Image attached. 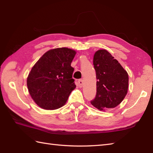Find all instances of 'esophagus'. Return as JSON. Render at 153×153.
Segmentation results:
<instances>
[{
    "label": "esophagus",
    "mask_w": 153,
    "mask_h": 153,
    "mask_svg": "<svg viewBox=\"0 0 153 153\" xmlns=\"http://www.w3.org/2000/svg\"><path fill=\"white\" fill-rule=\"evenodd\" d=\"M78 83H79V85L82 87V85H83V79H80L79 81H78Z\"/></svg>",
    "instance_id": "1"
}]
</instances>
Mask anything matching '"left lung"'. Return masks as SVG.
Masks as SVG:
<instances>
[{
  "instance_id": "8db88e82",
  "label": "left lung",
  "mask_w": 153,
  "mask_h": 153,
  "mask_svg": "<svg viewBox=\"0 0 153 153\" xmlns=\"http://www.w3.org/2000/svg\"><path fill=\"white\" fill-rule=\"evenodd\" d=\"M93 65L97 79V94L91 103L100 110L114 108L128 93V74L105 49L97 51L94 54Z\"/></svg>"
}]
</instances>
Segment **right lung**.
<instances>
[{"mask_svg": "<svg viewBox=\"0 0 153 153\" xmlns=\"http://www.w3.org/2000/svg\"><path fill=\"white\" fill-rule=\"evenodd\" d=\"M76 52L62 47L45 53L29 74L27 85L31 98L45 110L59 108L65 105L76 88L71 66Z\"/></svg>", "mask_w": 153, "mask_h": 153, "instance_id": "obj_1", "label": "right lung"}]
</instances>
